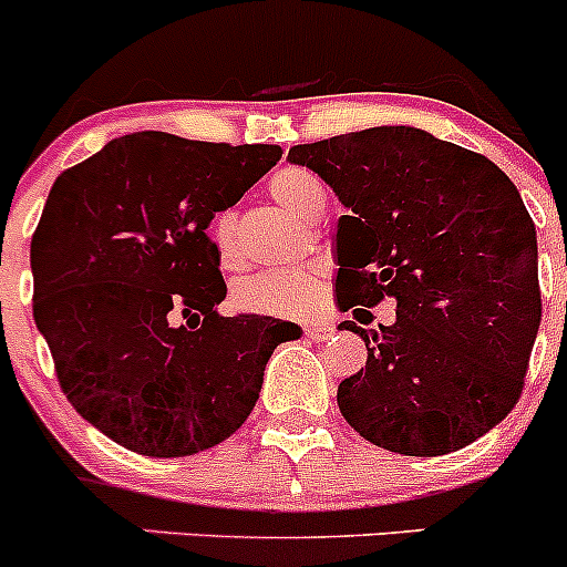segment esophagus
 Masks as SVG:
<instances>
[{
	"label": "esophagus",
	"instance_id": "1",
	"mask_svg": "<svg viewBox=\"0 0 567 567\" xmlns=\"http://www.w3.org/2000/svg\"><path fill=\"white\" fill-rule=\"evenodd\" d=\"M331 331H334V329H331V323H320V320H318V323H307L305 326V334L310 337V340H316V342L329 340Z\"/></svg>",
	"mask_w": 567,
	"mask_h": 567
}]
</instances>
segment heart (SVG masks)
<instances>
[{"label":"heart","instance_id":"b5f03b06","mask_svg":"<svg viewBox=\"0 0 567 567\" xmlns=\"http://www.w3.org/2000/svg\"><path fill=\"white\" fill-rule=\"evenodd\" d=\"M268 192L301 219H316L326 208V188L305 167H285L268 183ZM210 244L216 260L227 271L244 266V247L238 241L236 214L221 210L210 221ZM323 271L320 268H285V271H257L233 285V307L238 312L260 318H305L320 305Z\"/></svg>","mask_w":567,"mask_h":567}]
</instances>
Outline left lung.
Here are the masks:
<instances>
[{
  "label": "left lung",
  "mask_w": 567,
  "mask_h": 567,
  "mask_svg": "<svg viewBox=\"0 0 567 567\" xmlns=\"http://www.w3.org/2000/svg\"><path fill=\"white\" fill-rule=\"evenodd\" d=\"M348 208L337 305L384 301L368 362L337 386L348 425L390 453L433 458L477 442L518 403L540 326L537 241L513 181L480 153L409 125L293 145Z\"/></svg>",
  "instance_id": "8db88e82"
}]
</instances>
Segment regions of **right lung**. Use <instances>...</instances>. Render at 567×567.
I'll return each mask as SVG.
<instances>
[{"instance_id":"add662e5","label":"right lung","mask_w":567,"mask_h":567,"mask_svg":"<svg viewBox=\"0 0 567 567\" xmlns=\"http://www.w3.org/2000/svg\"><path fill=\"white\" fill-rule=\"evenodd\" d=\"M277 145L112 140L51 186L32 236V316L73 409L131 453L183 458L247 422L274 348L299 326L225 318L208 227Z\"/></svg>"}]
</instances>
